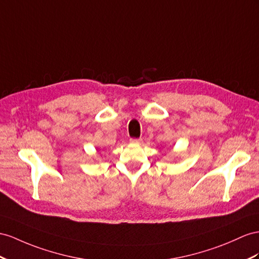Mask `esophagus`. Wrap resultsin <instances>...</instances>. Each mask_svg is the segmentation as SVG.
<instances>
[{"mask_svg":"<svg viewBox=\"0 0 259 259\" xmlns=\"http://www.w3.org/2000/svg\"><path fill=\"white\" fill-rule=\"evenodd\" d=\"M130 142L134 144H140L142 142V139H130Z\"/></svg>","mask_w":259,"mask_h":259,"instance_id":"34e87169","label":"esophagus"}]
</instances>
